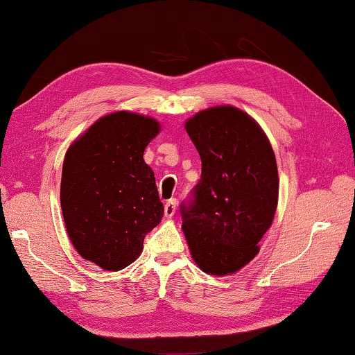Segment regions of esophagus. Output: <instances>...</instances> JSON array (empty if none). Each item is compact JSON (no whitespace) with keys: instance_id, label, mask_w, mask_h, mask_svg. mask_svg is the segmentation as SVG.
Here are the masks:
<instances>
[{"instance_id":"34e87169","label":"esophagus","mask_w":355,"mask_h":355,"mask_svg":"<svg viewBox=\"0 0 355 355\" xmlns=\"http://www.w3.org/2000/svg\"><path fill=\"white\" fill-rule=\"evenodd\" d=\"M176 207H178V200H176V199L166 200V202H165V209H164L165 216H166V218H171L173 215H175V213H176Z\"/></svg>"}]
</instances>
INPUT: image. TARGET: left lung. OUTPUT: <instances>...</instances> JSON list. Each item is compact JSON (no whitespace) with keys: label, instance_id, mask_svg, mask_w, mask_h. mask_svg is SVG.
Masks as SVG:
<instances>
[{"label":"left lung","instance_id":"1","mask_svg":"<svg viewBox=\"0 0 355 355\" xmlns=\"http://www.w3.org/2000/svg\"><path fill=\"white\" fill-rule=\"evenodd\" d=\"M202 162L195 199L182 205L191 258L205 273L225 277L258 255L278 205V166L255 119L232 105L211 106L185 122Z\"/></svg>","mask_w":355,"mask_h":355}]
</instances>
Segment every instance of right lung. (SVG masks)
<instances>
[{"mask_svg": "<svg viewBox=\"0 0 355 355\" xmlns=\"http://www.w3.org/2000/svg\"><path fill=\"white\" fill-rule=\"evenodd\" d=\"M159 131L156 119L116 111L66 151L60 185L66 232L78 255L105 270L135 263L164 216L155 173L144 160Z\"/></svg>", "mask_w": 355, "mask_h": 355, "instance_id": "add662e5", "label": "right lung"}]
</instances>
